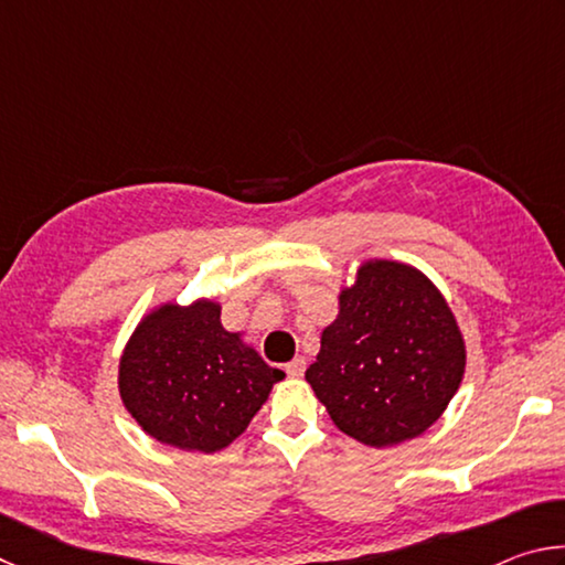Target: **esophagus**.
I'll use <instances>...</instances> for the list:
<instances>
[{"label": "esophagus", "mask_w": 565, "mask_h": 565, "mask_svg": "<svg viewBox=\"0 0 565 565\" xmlns=\"http://www.w3.org/2000/svg\"><path fill=\"white\" fill-rule=\"evenodd\" d=\"M303 371H306V359L303 356H296V359L286 363V374H289L291 379L303 376Z\"/></svg>", "instance_id": "esophagus-1"}]
</instances>
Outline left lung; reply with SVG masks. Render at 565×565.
<instances>
[{
  "instance_id": "8db88e82",
  "label": "left lung",
  "mask_w": 565,
  "mask_h": 565,
  "mask_svg": "<svg viewBox=\"0 0 565 565\" xmlns=\"http://www.w3.org/2000/svg\"><path fill=\"white\" fill-rule=\"evenodd\" d=\"M463 371V333L438 286L411 264L366 259L339 289L306 381L339 431L388 448L441 418Z\"/></svg>"
}]
</instances>
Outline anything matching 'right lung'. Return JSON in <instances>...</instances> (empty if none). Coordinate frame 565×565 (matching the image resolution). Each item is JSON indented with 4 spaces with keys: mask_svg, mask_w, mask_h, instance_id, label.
<instances>
[{
    "mask_svg": "<svg viewBox=\"0 0 565 565\" xmlns=\"http://www.w3.org/2000/svg\"><path fill=\"white\" fill-rule=\"evenodd\" d=\"M244 331H226L222 303L149 309L119 356V396L141 431L179 451L216 454L246 431L276 381Z\"/></svg>",
    "mask_w": 565,
    "mask_h": 565,
    "instance_id": "right-lung-1",
    "label": "right lung"
}]
</instances>
